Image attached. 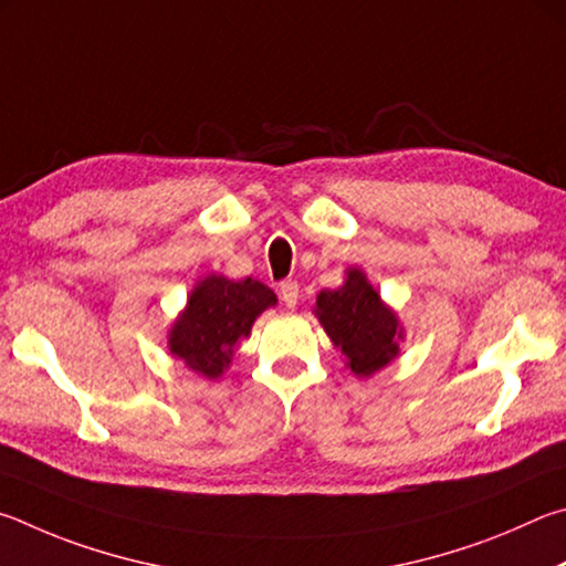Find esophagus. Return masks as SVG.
<instances>
[{
    "mask_svg": "<svg viewBox=\"0 0 566 566\" xmlns=\"http://www.w3.org/2000/svg\"><path fill=\"white\" fill-rule=\"evenodd\" d=\"M298 293H301V289H298V283H295V281H283L281 283V298H283L285 305H289V308H295V305H298Z\"/></svg>",
    "mask_w": 566,
    "mask_h": 566,
    "instance_id": "34e87169",
    "label": "esophagus"
}]
</instances>
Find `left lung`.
Wrapping results in <instances>:
<instances>
[{"label": "left lung", "instance_id": "8db88e82", "mask_svg": "<svg viewBox=\"0 0 566 566\" xmlns=\"http://www.w3.org/2000/svg\"><path fill=\"white\" fill-rule=\"evenodd\" d=\"M340 289L321 291L315 315L358 378H370L398 358L402 328L360 268H348Z\"/></svg>", "mask_w": 566, "mask_h": 566}]
</instances>
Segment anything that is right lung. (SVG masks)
Returning a JSON list of instances; mask_svg holds the SVG:
<instances>
[{"label":"right lung","instance_id":"right-lung-1","mask_svg":"<svg viewBox=\"0 0 566 566\" xmlns=\"http://www.w3.org/2000/svg\"><path fill=\"white\" fill-rule=\"evenodd\" d=\"M275 303V293L253 277L228 281L208 275L196 283L184 313L168 331V350L203 378H221L238 340L248 338L258 315Z\"/></svg>","mask_w":566,"mask_h":566}]
</instances>
